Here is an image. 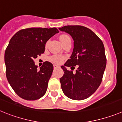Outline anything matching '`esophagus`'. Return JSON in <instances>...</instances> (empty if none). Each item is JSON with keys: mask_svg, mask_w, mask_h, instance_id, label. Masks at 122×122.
<instances>
[{"mask_svg": "<svg viewBox=\"0 0 122 122\" xmlns=\"http://www.w3.org/2000/svg\"><path fill=\"white\" fill-rule=\"evenodd\" d=\"M59 67V66L56 65H54V68H57Z\"/></svg>", "mask_w": 122, "mask_h": 122, "instance_id": "obj_1", "label": "esophagus"}]
</instances>
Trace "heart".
Instances as JSON below:
<instances>
[{"instance_id": "b5f03b06", "label": "heart", "mask_w": 122, "mask_h": 122, "mask_svg": "<svg viewBox=\"0 0 122 122\" xmlns=\"http://www.w3.org/2000/svg\"><path fill=\"white\" fill-rule=\"evenodd\" d=\"M68 39H70V36L66 35H62L60 36V41L61 43H63ZM63 57L60 56H53L50 57V60L52 62L56 63H60L63 61Z\"/></svg>"}]
</instances>
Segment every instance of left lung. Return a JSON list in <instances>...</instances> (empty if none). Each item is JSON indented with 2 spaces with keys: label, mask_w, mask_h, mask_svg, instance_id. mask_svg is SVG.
Returning a JSON list of instances; mask_svg holds the SVG:
<instances>
[{
  "label": "left lung",
  "mask_w": 122,
  "mask_h": 122,
  "mask_svg": "<svg viewBox=\"0 0 122 122\" xmlns=\"http://www.w3.org/2000/svg\"><path fill=\"white\" fill-rule=\"evenodd\" d=\"M68 33L74 41L70 59L61 66L64 74L60 79L62 91L69 98L82 100L89 98L100 86L106 65L104 45L95 33L81 25L59 28ZM76 66L75 73L69 71Z\"/></svg>",
  "instance_id": "1"
}]
</instances>
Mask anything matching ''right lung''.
<instances>
[{
  "label": "right lung",
  "instance_id": "1",
  "mask_svg": "<svg viewBox=\"0 0 122 122\" xmlns=\"http://www.w3.org/2000/svg\"><path fill=\"white\" fill-rule=\"evenodd\" d=\"M59 33L56 28H28L11 38L5 52L7 80L15 93L26 100H36L46 93L53 65L46 62L40 68L33 59L43 53L45 45Z\"/></svg>",
  "mask_w": 122,
  "mask_h": 122
}]
</instances>
